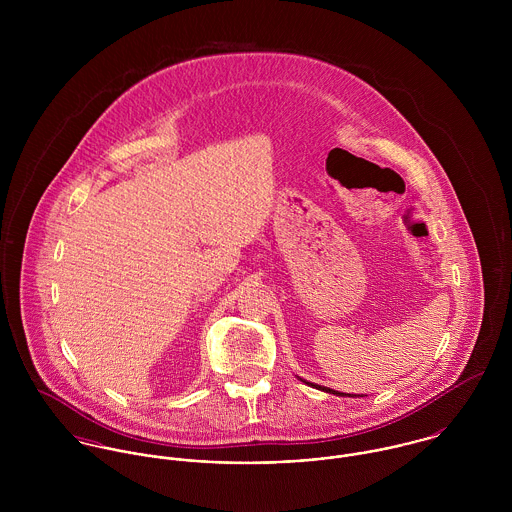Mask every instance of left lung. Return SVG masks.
I'll use <instances>...</instances> for the list:
<instances>
[{"mask_svg":"<svg viewBox=\"0 0 512 512\" xmlns=\"http://www.w3.org/2000/svg\"><path fill=\"white\" fill-rule=\"evenodd\" d=\"M299 380H303V378H299ZM305 384H309V386H313V388H317V390H323V392H329V394H337V396H351V394H345V392H337V390H333V388H327V386H321V384H313V382H307V380H303ZM363 396V394H361Z\"/></svg>","mask_w":512,"mask_h":512,"instance_id":"obj_1","label":"left lung"}]
</instances>
